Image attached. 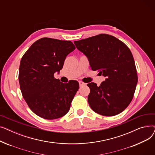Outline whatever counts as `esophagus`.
Instances as JSON below:
<instances>
[{"label":"esophagus","mask_w":155,"mask_h":155,"mask_svg":"<svg viewBox=\"0 0 155 155\" xmlns=\"http://www.w3.org/2000/svg\"><path fill=\"white\" fill-rule=\"evenodd\" d=\"M85 85H86V84L84 83L83 82H82V81H79V85H80V87H82V86H84Z\"/></svg>","instance_id":"esophagus-1"}]
</instances>
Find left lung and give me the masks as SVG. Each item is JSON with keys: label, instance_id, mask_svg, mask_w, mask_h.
Returning a JSON list of instances; mask_svg holds the SVG:
<instances>
[{"label": "left lung", "instance_id": "1", "mask_svg": "<svg viewBox=\"0 0 155 155\" xmlns=\"http://www.w3.org/2000/svg\"><path fill=\"white\" fill-rule=\"evenodd\" d=\"M88 60L92 70L106 77L100 86L89 83L88 102L99 114L113 116L123 112L131 102L137 83L133 54L129 48L112 36L101 34L74 41Z\"/></svg>", "mask_w": 155, "mask_h": 155}]
</instances>
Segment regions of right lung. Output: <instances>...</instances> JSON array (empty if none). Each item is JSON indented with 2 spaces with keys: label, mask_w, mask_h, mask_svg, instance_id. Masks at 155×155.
I'll return each mask as SVG.
<instances>
[{
  "label": "right lung",
  "mask_w": 155,
  "mask_h": 155,
  "mask_svg": "<svg viewBox=\"0 0 155 155\" xmlns=\"http://www.w3.org/2000/svg\"><path fill=\"white\" fill-rule=\"evenodd\" d=\"M70 41L43 38L32 44L21 58L19 81L23 98L35 114L45 119L63 117L68 112L79 88L76 80L68 84L54 77L67 56L74 51Z\"/></svg>",
  "instance_id": "add662e5"
}]
</instances>
